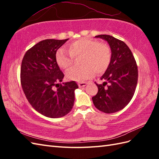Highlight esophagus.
Returning <instances> with one entry per match:
<instances>
[{
    "mask_svg": "<svg viewBox=\"0 0 159 159\" xmlns=\"http://www.w3.org/2000/svg\"><path fill=\"white\" fill-rule=\"evenodd\" d=\"M86 85H87L86 82H80V83H79V87H80V88H81V87L86 86Z\"/></svg>",
    "mask_w": 159,
    "mask_h": 159,
    "instance_id": "obj_1",
    "label": "esophagus"
}]
</instances>
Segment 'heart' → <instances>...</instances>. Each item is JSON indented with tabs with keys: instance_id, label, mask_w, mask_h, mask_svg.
I'll return each mask as SVG.
<instances>
[{
	"instance_id": "b5f03b06",
	"label": "heart",
	"mask_w": 159,
	"mask_h": 159,
	"mask_svg": "<svg viewBox=\"0 0 159 159\" xmlns=\"http://www.w3.org/2000/svg\"><path fill=\"white\" fill-rule=\"evenodd\" d=\"M69 51L60 48L56 53V61L58 66L67 70L72 66L74 57H83L81 67H73L66 72L67 79L74 81H84L92 78L94 73L102 74L109 67L112 59L110 46L98 40L83 38L71 42Z\"/></svg>"
}]
</instances>
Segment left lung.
<instances>
[{
	"label": "left lung",
	"mask_w": 159,
	"mask_h": 159,
	"mask_svg": "<svg viewBox=\"0 0 159 159\" xmlns=\"http://www.w3.org/2000/svg\"><path fill=\"white\" fill-rule=\"evenodd\" d=\"M96 38L109 43L112 59L100 79L105 82L100 85L95 83L98 92L92 100L96 109L102 112L116 113L124 109L133 98L138 80L137 65L130 49L123 41L109 35Z\"/></svg>",
	"instance_id": "left-lung-1"
}]
</instances>
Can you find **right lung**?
Returning <instances> with one entry per match:
<instances>
[{
    "mask_svg": "<svg viewBox=\"0 0 159 159\" xmlns=\"http://www.w3.org/2000/svg\"><path fill=\"white\" fill-rule=\"evenodd\" d=\"M69 39H48L26 52L20 69V82L26 99L33 109L50 118L65 116L72 110L75 81L61 84L64 74L56 61V53Z\"/></svg>",
    "mask_w": 159,
    "mask_h": 159,
    "instance_id": "obj_1",
    "label": "right lung"
}]
</instances>
